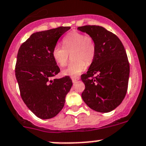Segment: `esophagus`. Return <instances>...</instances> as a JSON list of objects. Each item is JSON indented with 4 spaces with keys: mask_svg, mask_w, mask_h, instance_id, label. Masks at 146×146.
Returning <instances> with one entry per match:
<instances>
[{
    "mask_svg": "<svg viewBox=\"0 0 146 146\" xmlns=\"http://www.w3.org/2000/svg\"><path fill=\"white\" fill-rule=\"evenodd\" d=\"M71 79L72 82H73V83H75V82H76L77 81L79 80V78H78V77H71Z\"/></svg>",
    "mask_w": 146,
    "mask_h": 146,
    "instance_id": "obj_1",
    "label": "esophagus"
}]
</instances>
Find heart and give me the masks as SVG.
Returning a JSON list of instances; mask_svg holds the SVG:
<instances>
[{
    "instance_id": "1",
    "label": "heart",
    "mask_w": 146,
    "mask_h": 146,
    "mask_svg": "<svg viewBox=\"0 0 146 146\" xmlns=\"http://www.w3.org/2000/svg\"><path fill=\"white\" fill-rule=\"evenodd\" d=\"M63 47L56 45L52 50V56L61 67L68 62L69 53H71L73 62L62 70L65 76H77L85 70L88 64L93 61L96 56V44L91 36L78 31L68 33L62 39Z\"/></svg>"
}]
</instances>
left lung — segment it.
<instances>
[{"instance_id":"obj_1","label":"left lung","mask_w":146,"mask_h":146,"mask_svg":"<svg viewBox=\"0 0 146 146\" xmlns=\"http://www.w3.org/2000/svg\"><path fill=\"white\" fill-rule=\"evenodd\" d=\"M78 30L87 33L96 44L94 59L81 76L85 85L82 99L96 111H112L127 92L130 68L126 50L120 39L102 26H84Z\"/></svg>"}]
</instances>
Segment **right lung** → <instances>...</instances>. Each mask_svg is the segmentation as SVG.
<instances>
[{"instance_id":"obj_1","label":"right lung","mask_w":146,"mask_h":146,"mask_svg":"<svg viewBox=\"0 0 146 146\" xmlns=\"http://www.w3.org/2000/svg\"><path fill=\"white\" fill-rule=\"evenodd\" d=\"M70 27H58L34 33L20 45L15 76L20 96L28 108L41 119L55 117L64 107L73 83L69 76L53 78L60 69L52 50Z\"/></svg>"}]
</instances>
